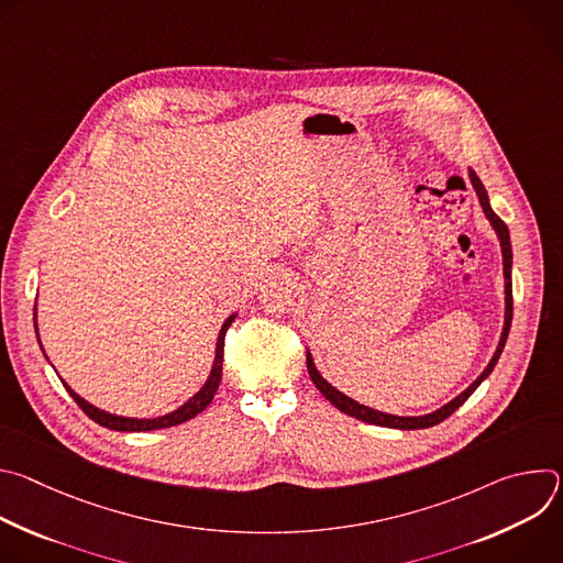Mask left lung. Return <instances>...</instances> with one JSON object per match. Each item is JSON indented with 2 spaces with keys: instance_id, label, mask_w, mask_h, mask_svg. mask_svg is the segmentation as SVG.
<instances>
[{
  "instance_id": "8db88e82",
  "label": "left lung",
  "mask_w": 563,
  "mask_h": 563,
  "mask_svg": "<svg viewBox=\"0 0 563 563\" xmlns=\"http://www.w3.org/2000/svg\"><path fill=\"white\" fill-rule=\"evenodd\" d=\"M467 178H470V185L478 198V205L481 209H484L486 218L490 220L497 238H499V245H501V256H504V280H506V287H504V296H506V307H504V330H501V336H499V345L490 358V363L486 365V369L481 372L459 396H454L452 400H448L445 406H441L439 410L434 412H428V415H421V417H398V415H387V412H380V410H374V408H367L363 404H358V400H354L352 396L343 394L341 389H336L328 378H323V374H320L313 365V356L311 352L307 350V372L313 380V385L320 389V394H323L330 404L334 408H339L341 412L358 419V421H365V423H372V426H380V428H394V430H423V428H432V426H439L441 421H445L452 412H456L465 400L470 398V394L484 383L490 372L495 369L504 347H506V341H508V332H510V323H512V245H510V231L506 227V222L493 211L490 207V198H488V191L484 187V183L478 180V176L467 169Z\"/></svg>"
}]
</instances>
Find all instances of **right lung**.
Returning a JSON list of instances; mask_svg holds the SVG:
<instances>
[{"label":"right lung","instance_id":"obj_1","mask_svg":"<svg viewBox=\"0 0 563 563\" xmlns=\"http://www.w3.org/2000/svg\"><path fill=\"white\" fill-rule=\"evenodd\" d=\"M238 316V311H233L224 323H222V328H220V332H218V339H216V356H213V365H211V372H209V376H207V380H205V385L189 398V400H185V404L180 406V408H176L174 412H169V415H163V417H153V419H137V417H122V415H111V412H107V410H100L98 406H93V404H89L87 398H82L79 396L64 378H59L62 383H64V387H66V391L73 396V400L75 404L85 410V415L89 417V419H93L96 423H100L102 428H109V430H115V432H151V430H163V428H174V426H180V423H185V421H189V419H194V417H198L211 400H213V396H216V391H218V385H220V378H222V347H224V332H227V328L233 323V318ZM33 318H35V336H37V343H40V347H42V341H40V330H37V300H35V311H33ZM42 352H44V347H42ZM44 356H46V352H44ZM48 358V356H46ZM55 369V367H53ZM59 376V374H57Z\"/></svg>","mask_w":563,"mask_h":563}]
</instances>
